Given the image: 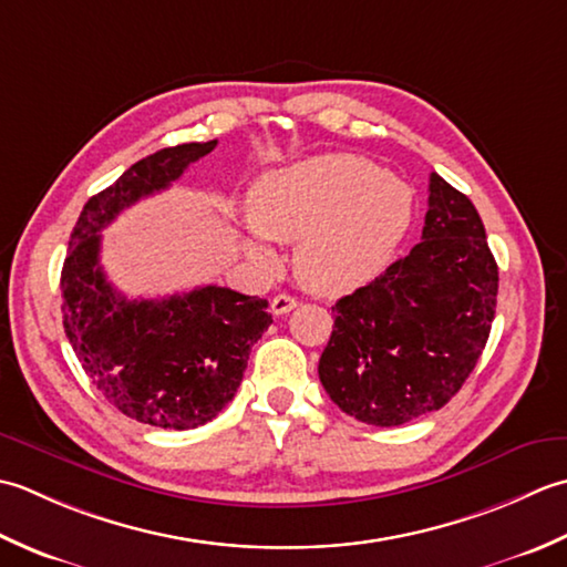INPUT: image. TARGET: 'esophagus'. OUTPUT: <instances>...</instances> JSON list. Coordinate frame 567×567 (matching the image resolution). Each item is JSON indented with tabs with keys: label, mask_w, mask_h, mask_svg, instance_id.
I'll return each instance as SVG.
<instances>
[{
	"label": "esophagus",
	"mask_w": 567,
	"mask_h": 567,
	"mask_svg": "<svg viewBox=\"0 0 567 567\" xmlns=\"http://www.w3.org/2000/svg\"><path fill=\"white\" fill-rule=\"evenodd\" d=\"M296 306H298V300L293 296L279 293V296H274V300H271V313L284 316V313H288V310H293Z\"/></svg>",
	"instance_id": "34e87169"
}]
</instances>
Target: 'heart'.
Returning a JSON list of instances; mask_svg holds the SVG:
<instances>
[{
    "label": "heart",
    "mask_w": 567,
    "mask_h": 567,
    "mask_svg": "<svg viewBox=\"0 0 567 567\" xmlns=\"http://www.w3.org/2000/svg\"><path fill=\"white\" fill-rule=\"evenodd\" d=\"M247 217L239 239L251 257L271 259L264 237L296 241V279L340 296L386 269L411 227L413 190L364 156L322 154L259 176Z\"/></svg>",
    "instance_id": "heart-1"
}]
</instances>
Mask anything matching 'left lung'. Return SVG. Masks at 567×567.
Masks as SVG:
<instances>
[{
	"instance_id": "8db88e82",
	"label": "left lung",
	"mask_w": 567,
	"mask_h": 567,
	"mask_svg": "<svg viewBox=\"0 0 567 567\" xmlns=\"http://www.w3.org/2000/svg\"><path fill=\"white\" fill-rule=\"evenodd\" d=\"M499 269L482 217L431 173L421 241L334 303L318 374L352 419L391 429L443 409L487 344Z\"/></svg>"
}]
</instances>
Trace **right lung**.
I'll list each match as a JSON object with an SVG mask.
<instances>
[{
  "mask_svg": "<svg viewBox=\"0 0 567 567\" xmlns=\"http://www.w3.org/2000/svg\"><path fill=\"white\" fill-rule=\"evenodd\" d=\"M215 146L217 138L161 148L92 195L61 271L63 328L85 374L114 409L156 429H198L233 401L254 342L271 326L269 303L225 286L130 300L100 267V233Z\"/></svg>",
  "mask_w": 567,
  "mask_h": 567,
  "instance_id": "1",
  "label": "right lung"
}]
</instances>
